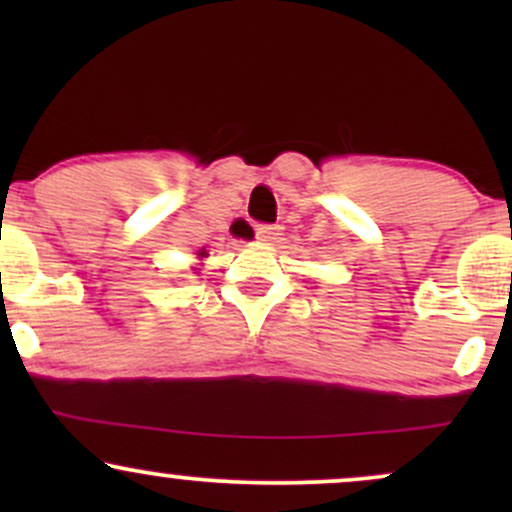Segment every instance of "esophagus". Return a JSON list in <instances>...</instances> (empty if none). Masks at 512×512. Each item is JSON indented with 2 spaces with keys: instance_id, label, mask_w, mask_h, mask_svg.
I'll return each mask as SVG.
<instances>
[{
  "instance_id": "34e87169",
  "label": "esophagus",
  "mask_w": 512,
  "mask_h": 512,
  "mask_svg": "<svg viewBox=\"0 0 512 512\" xmlns=\"http://www.w3.org/2000/svg\"><path fill=\"white\" fill-rule=\"evenodd\" d=\"M255 233H257V238L264 240V243H274V240L281 236V226H272V223H257Z\"/></svg>"
}]
</instances>
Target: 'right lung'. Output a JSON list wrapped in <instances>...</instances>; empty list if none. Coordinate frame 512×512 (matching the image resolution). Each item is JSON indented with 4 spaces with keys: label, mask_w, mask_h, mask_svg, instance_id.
I'll return each instance as SVG.
<instances>
[{
    "label": "right lung",
    "mask_w": 512,
    "mask_h": 512,
    "mask_svg": "<svg viewBox=\"0 0 512 512\" xmlns=\"http://www.w3.org/2000/svg\"><path fill=\"white\" fill-rule=\"evenodd\" d=\"M199 255H202V257H204V252H199Z\"/></svg>",
    "instance_id": "obj_1"
}]
</instances>
